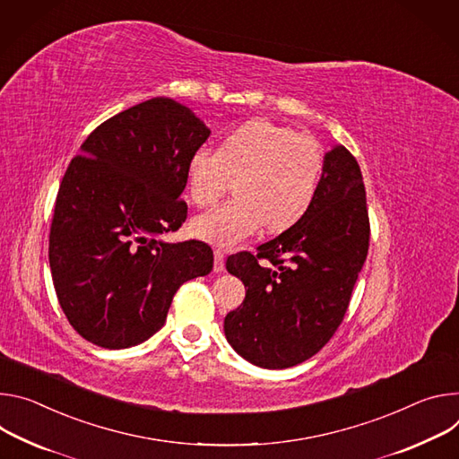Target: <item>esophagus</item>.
<instances>
[{"label": "esophagus", "mask_w": 459, "mask_h": 459, "mask_svg": "<svg viewBox=\"0 0 459 459\" xmlns=\"http://www.w3.org/2000/svg\"><path fill=\"white\" fill-rule=\"evenodd\" d=\"M224 261H226V253H224L222 249H215L213 270H215V272H222V270H224Z\"/></svg>", "instance_id": "1"}]
</instances>
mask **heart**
Here are the masks:
<instances>
[{
    "mask_svg": "<svg viewBox=\"0 0 459 459\" xmlns=\"http://www.w3.org/2000/svg\"><path fill=\"white\" fill-rule=\"evenodd\" d=\"M325 151L310 136L270 120H251L221 149L202 145L187 162V191L198 206L221 198L233 178L237 195L196 215L191 230L217 246H235L264 224L281 231L300 221L316 200Z\"/></svg>",
    "mask_w": 459,
    "mask_h": 459,
    "instance_id": "obj_1",
    "label": "heart"
}]
</instances>
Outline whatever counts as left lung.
Returning a JSON list of instances; mask_svg holds the SVG:
<instances>
[{
	"label": "left lung",
	"instance_id": "1",
	"mask_svg": "<svg viewBox=\"0 0 459 459\" xmlns=\"http://www.w3.org/2000/svg\"><path fill=\"white\" fill-rule=\"evenodd\" d=\"M370 221L358 160L344 145L326 152L316 200L300 221L226 268L246 297L224 319L228 342L249 363L288 368L335 333L368 255Z\"/></svg>",
	"mask_w": 459,
	"mask_h": 459
}]
</instances>
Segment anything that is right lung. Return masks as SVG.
<instances>
[{
	"label": "right lung",
	"mask_w": 459,
	"mask_h": 459,
	"mask_svg": "<svg viewBox=\"0 0 459 459\" xmlns=\"http://www.w3.org/2000/svg\"><path fill=\"white\" fill-rule=\"evenodd\" d=\"M210 129L171 98L100 124L58 189L48 264L60 307L89 342L120 350L157 333L177 290L213 270L202 240L162 242L187 219V162Z\"/></svg>",
	"instance_id": "add662e5"
}]
</instances>
